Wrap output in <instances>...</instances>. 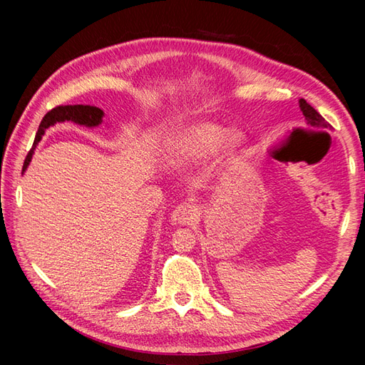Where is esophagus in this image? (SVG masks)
Masks as SVG:
<instances>
[{"mask_svg": "<svg viewBox=\"0 0 365 365\" xmlns=\"http://www.w3.org/2000/svg\"><path fill=\"white\" fill-rule=\"evenodd\" d=\"M196 220V208L190 204H182L170 215L172 225H192Z\"/></svg>", "mask_w": 365, "mask_h": 365, "instance_id": "1", "label": "esophagus"}]
</instances>
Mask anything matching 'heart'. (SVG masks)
<instances>
[{"label": "heart", "instance_id": "obj_1", "mask_svg": "<svg viewBox=\"0 0 365 365\" xmlns=\"http://www.w3.org/2000/svg\"><path fill=\"white\" fill-rule=\"evenodd\" d=\"M225 138V129L213 123H195L176 129L168 141V158L173 165L187 168L210 158L217 152ZM239 146L236 137H230L225 155L231 157Z\"/></svg>", "mask_w": 365, "mask_h": 365}]
</instances>
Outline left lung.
Instances as JSON below:
<instances>
[{"instance_id": "obj_1", "label": "left lung", "mask_w": 365, "mask_h": 365, "mask_svg": "<svg viewBox=\"0 0 365 365\" xmlns=\"http://www.w3.org/2000/svg\"><path fill=\"white\" fill-rule=\"evenodd\" d=\"M298 105H300V109H302V113H303L304 120H306V125L309 128H314V129H332V128H330V125L327 123V121L322 115H319L315 111V109L304 101V98H300V101H298Z\"/></svg>"}]
</instances>
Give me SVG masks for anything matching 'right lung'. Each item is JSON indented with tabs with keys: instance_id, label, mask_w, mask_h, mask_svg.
Wrapping results in <instances>:
<instances>
[{
	"instance_id": "add662e5",
	"label": "right lung",
	"mask_w": 365,
	"mask_h": 365,
	"mask_svg": "<svg viewBox=\"0 0 365 365\" xmlns=\"http://www.w3.org/2000/svg\"><path fill=\"white\" fill-rule=\"evenodd\" d=\"M103 115H105V113L101 108L90 106V105H65V106L53 108L51 111H48L46 115H43V118L41 121L35 141H33V148L29 152V155L24 161L23 172L27 170L33 153H35V148L38 146V143L42 140V135L46 134V130L50 126H54L56 123H62V121H74L76 125L86 126V128H96L98 125H102Z\"/></svg>"
}]
</instances>
